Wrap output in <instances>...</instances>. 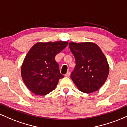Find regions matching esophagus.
Instances as JSON below:
<instances>
[{"mask_svg": "<svg viewBox=\"0 0 127 127\" xmlns=\"http://www.w3.org/2000/svg\"><path fill=\"white\" fill-rule=\"evenodd\" d=\"M70 75V72H67L64 76L65 77H69Z\"/></svg>", "mask_w": 127, "mask_h": 127, "instance_id": "obj_1", "label": "esophagus"}]
</instances>
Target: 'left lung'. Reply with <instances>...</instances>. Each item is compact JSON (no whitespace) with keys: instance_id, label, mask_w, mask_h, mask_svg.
Wrapping results in <instances>:
<instances>
[{"instance_id":"left-lung-1","label":"left lung","mask_w":127,"mask_h":127,"mask_svg":"<svg viewBox=\"0 0 127 127\" xmlns=\"http://www.w3.org/2000/svg\"><path fill=\"white\" fill-rule=\"evenodd\" d=\"M76 67L71 74L72 81L80 91L95 92L104 84L109 75L107 59L97 45L93 42L69 43Z\"/></svg>"}]
</instances>
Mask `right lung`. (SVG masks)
<instances>
[{
    "mask_svg": "<svg viewBox=\"0 0 127 127\" xmlns=\"http://www.w3.org/2000/svg\"><path fill=\"white\" fill-rule=\"evenodd\" d=\"M68 42H38L26 55L21 65V77L26 87L36 95H45L55 90L60 74L55 57Z\"/></svg>",
    "mask_w": 127,
    "mask_h": 127,
    "instance_id": "add662e5",
    "label": "right lung"
}]
</instances>
